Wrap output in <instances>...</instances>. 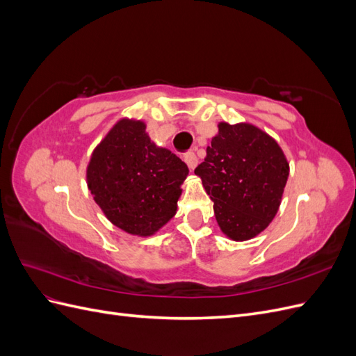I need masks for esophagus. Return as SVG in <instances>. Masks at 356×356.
Listing matches in <instances>:
<instances>
[{"mask_svg": "<svg viewBox=\"0 0 356 356\" xmlns=\"http://www.w3.org/2000/svg\"><path fill=\"white\" fill-rule=\"evenodd\" d=\"M184 161L187 163V166H188V169L190 170H195V168L197 166V156L195 154V153H187L186 156H184Z\"/></svg>", "mask_w": 356, "mask_h": 356, "instance_id": "34e87169", "label": "esophagus"}]
</instances>
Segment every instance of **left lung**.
I'll use <instances>...</instances> for the list:
<instances>
[{
    "mask_svg": "<svg viewBox=\"0 0 356 356\" xmlns=\"http://www.w3.org/2000/svg\"><path fill=\"white\" fill-rule=\"evenodd\" d=\"M213 202L220 230L234 242L267 229L282 202L289 163L276 139L251 123H218L195 169Z\"/></svg>",
    "mask_w": 356,
    "mask_h": 356,
    "instance_id": "8db88e82",
    "label": "left lung"
}]
</instances>
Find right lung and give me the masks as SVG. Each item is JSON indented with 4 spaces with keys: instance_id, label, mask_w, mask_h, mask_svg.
Listing matches in <instances>:
<instances>
[{
    "instance_id": "obj_1",
    "label": "right lung",
    "mask_w": 356,
    "mask_h": 356,
    "mask_svg": "<svg viewBox=\"0 0 356 356\" xmlns=\"http://www.w3.org/2000/svg\"><path fill=\"white\" fill-rule=\"evenodd\" d=\"M145 122L123 117L92 152L86 182L111 224L153 236L175 217L188 168L149 139Z\"/></svg>"
}]
</instances>
